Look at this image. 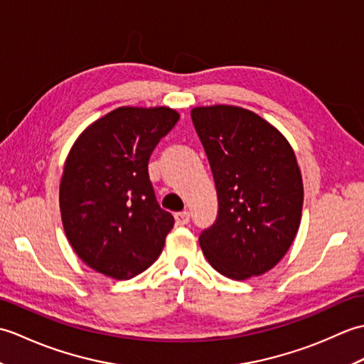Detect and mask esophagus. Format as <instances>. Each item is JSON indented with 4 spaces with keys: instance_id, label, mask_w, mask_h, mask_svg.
Listing matches in <instances>:
<instances>
[{
    "instance_id": "34e87169",
    "label": "esophagus",
    "mask_w": 364,
    "mask_h": 364,
    "mask_svg": "<svg viewBox=\"0 0 364 364\" xmlns=\"http://www.w3.org/2000/svg\"><path fill=\"white\" fill-rule=\"evenodd\" d=\"M175 220H176V225H188L189 220H191V214L188 211L176 213L175 214Z\"/></svg>"
}]
</instances>
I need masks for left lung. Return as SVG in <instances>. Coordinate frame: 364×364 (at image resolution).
Segmentation results:
<instances>
[{
	"label": "left lung",
	"mask_w": 364,
	"mask_h": 364,
	"mask_svg": "<svg viewBox=\"0 0 364 364\" xmlns=\"http://www.w3.org/2000/svg\"><path fill=\"white\" fill-rule=\"evenodd\" d=\"M191 117L219 200L218 219L202 231L200 247L233 280L264 274L284 257L300 225L304 184L292 146L242 107H194Z\"/></svg>",
	"instance_id": "8db88e82"
}]
</instances>
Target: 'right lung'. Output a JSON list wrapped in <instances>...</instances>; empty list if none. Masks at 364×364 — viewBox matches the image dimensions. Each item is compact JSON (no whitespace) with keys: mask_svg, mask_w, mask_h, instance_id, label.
Returning <instances> with one entry per match:
<instances>
[{"mask_svg":"<svg viewBox=\"0 0 364 364\" xmlns=\"http://www.w3.org/2000/svg\"><path fill=\"white\" fill-rule=\"evenodd\" d=\"M180 115L170 107H117L76 139L59 186L68 242L89 267L128 280L150 267L173 228L149 176L154 146Z\"/></svg>","mask_w":364,"mask_h":364,"instance_id":"add662e5","label":"right lung"}]
</instances>
